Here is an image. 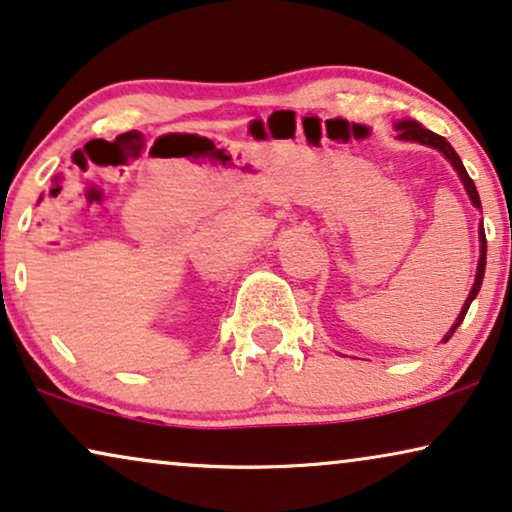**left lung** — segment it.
Here are the masks:
<instances>
[{"instance_id": "8db88e82", "label": "left lung", "mask_w": 512, "mask_h": 512, "mask_svg": "<svg viewBox=\"0 0 512 512\" xmlns=\"http://www.w3.org/2000/svg\"><path fill=\"white\" fill-rule=\"evenodd\" d=\"M395 128H398V138H400V140L421 142V145L435 147V149H438V152L445 154L447 159L452 161V166L456 168V173H459L461 182H463V187H466V192H468V196H470V201H473V206H475V208H482L480 196H478V189H475V182L470 180V177H468L466 168H463V163H461V159H459V154L454 152V147L449 145V142H447L445 138H442V135L433 133V131H428V128H424L421 124H417V121H400V124L395 126ZM485 262H487V238H485V227H480V262H478V274H475L473 290H470V295H468V299H466V304H463V309H461V313H459V318H456V323L452 325V330L447 332V335H445V339H442V342H449V337L454 335L456 327H459V325L463 323V318H466L470 302H473V299L478 297L480 285H482V278H485Z\"/></svg>"}]
</instances>
